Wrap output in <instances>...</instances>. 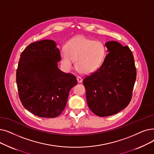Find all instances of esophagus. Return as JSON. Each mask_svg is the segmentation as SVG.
<instances>
[{"label": "esophagus", "mask_w": 154, "mask_h": 154, "mask_svg": "<svg viewBox=\"0 0 154 154\" xmlns=\"http://www.w3.org/2000/svg\"><path fill=\"white\" fill-rule=\"evenodd\" d=\"M77 82H79V83H81V82H82V79L81 77H79V76L77 77Z\"/></svg>", "instance_id": "esophagus-1"}]
</instances>
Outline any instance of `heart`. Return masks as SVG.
<instances>
[{
    "label": "heart",
    "instance_id": "b5f03b06",
    "mask_svg": "<svg viewBox=\"0 0 154 154\" xmlns=\"http://www.w3.org/2000/svg\"><path fill=\"white\" fill-rule=\"evenodd\" d=\"M66 50L60 52V60L63 68L70 70L75 60L77 70L89 74L98 70L106 56V47L99 40H92L83 36L72 38L65 45Z\"/></svg>",
    "mask_w": 154,
    "mask_h": 154
}]
</instances>
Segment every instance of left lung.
<instances>
[{"label": "left lung", "instance_id": "1", "mask_svg": "<svg viewBox=\"0 0 154 154\" xmlns=\"http://www.w3.org/2000/svg\"><path fill=\"white\" fill-rule=\"evenodd\" d=\"M105 45L109 53L102 65L83 81L89 108L100 117L115 115L129 104L137 77L128 46L113 41Z\"/></svg>", "mask_w": 154, "mask_h": 154}]
</instances>
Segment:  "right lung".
Returning a JSON list of instances; mask_svg holds the SVG:
<instances>
[{
    "label": "right lung",
    "mask_w": 154,
    "mask_h": 154,
    "mask_svg": "<svg viewBox=\"0 0 154 154\" xmlns=\"http://www.w3.org/2000/svg\"><path fill=\"white\" fill-rule=\"evenodd\" d=\"M60 53L50 39L31 43L21 54L16 71L23 106L39 117L55 118L65 109L69 91L77 84L70 73L58 69Z\"/></svg>",
    "instance_id": "right-lung-1"
}]
</instances>
